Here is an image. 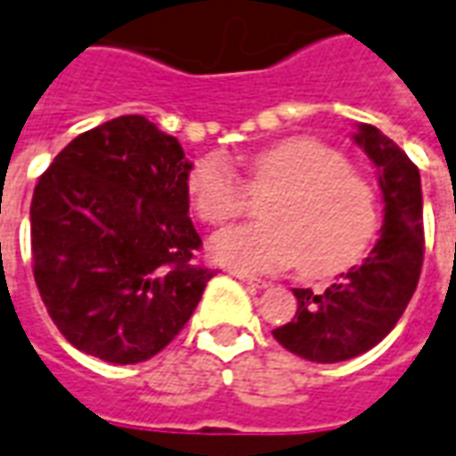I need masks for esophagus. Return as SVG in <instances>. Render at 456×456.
<instances>
[{"label":"esophagus","instance_id":"obj_1","mask_svg":"<svg viewBox=\"0 0 456 456\" xmlns=\"http://www.w3.org/2000/svg\"><path fill=\"white\" fill-rule=\"evenodd\" d=\"M231 274H233L235 280H240V282H245V285H250V287H257V289H260V287H267V282H265V280L243 273V270H231Z\"/></svg>","mask_w":456,"mask_h":456}]
</instances>
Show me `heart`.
Listing matches in <instances>:
<instances>
[{
  "label": "heart",
  "mask_w": 456,
  "mask_h": 456,
  "mask_svg": "<svg viewBox=\"0 0 456 456\" xmlns=\"http://www.w3.org/2000/svg\"><path fill=\"white\" fill-rule=\"evenodd\" d=\"M248 186L263 206L265 223L231 228L208 245L216 263L273 273L299 263L306 277H334L356 265L380 225L376 189L348 159L312 137H289L248 161ZM248 186L221 154L191 167L186 191L208 225L233 221L248 208Z\"/></svg>",
  "instance_id": "heart-1"
}]
</instances>
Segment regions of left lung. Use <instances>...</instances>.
Instances as JSON below:
<instances>
[{
  "instance_id": "left-lung-1",
  "label": "left lung",
  "mask_w": 456,
  "mask_h": 456,
  "mask_svg": "<svg viewBox=\"0 0 456 456\" xmlns=\"http://www.w3.org/2000/svg\"><path fill=\"white\" fill-rule=\"evenodd\" d=\"M354 142L378 167L380 238L363 263L348 267L324 289H292L297 314L273 331L287 351L314 363L348 361L380 344L405 312L422 270L418 167L373 125H358Z\"/></svg>"
}]
</instances>
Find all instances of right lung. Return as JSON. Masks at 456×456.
<instances>
[{
    "mask_svg": "<svg viewBox=\"0 0 456 456\" xmlns=\"http://www.w3.org/2000/svg\"><path fill=\"white\" fill-rule=\"evenodd\" d=\"M176 137L142 115L83 132L31 199L34 280L73 346L127 366L157 356L191 319L216 270L193 265L191 171Z\"/></svg>",
    "mask_w": 456,
    "mask_h": 456,
    "instance_id": "add662e5",
    "label": "right lung"
}]
</instances>
